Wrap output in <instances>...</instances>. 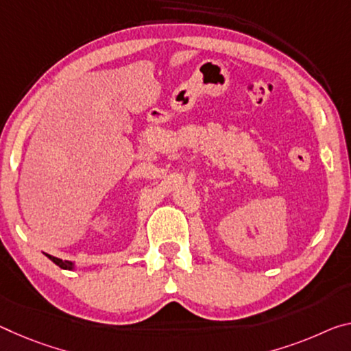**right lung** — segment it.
I'll list each match as a JSON object with an SVG mask.
<instances>
[{
	"label": "right lung",
	"mask_w": 351,
	"mask_h": 351,
	"mask_svg": "<svg viewBox=\"0 0 351 351\" xmlns=\"http://www.w3.org/2000/svg\"><path fill=\"white\" fill-rule=\"evenodd\" d=\"M47 256L53 261L56 265H59L60 269H64V270H73L75 269V264L70 263V261H62V259H59V258H54V256H51V254H47Z\"/></svg>",
	"instance_id": "obj_1"
}]
</instances>
